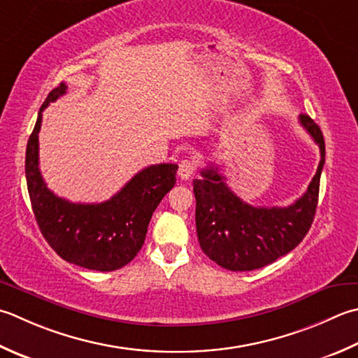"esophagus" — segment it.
Masks as SVG:
<instances>
[{"label":"esophagus","instance_id":"34e87169","mask_svg":"<svg viewBox=\"0 0 358 358\" xmlns=\"http://www.w3.org/2000/svg\"><path fill=\"white\" fill-rule=\"evenodd\" d=\"M195 172V164L191 159H183L178 167V177L181 180H189Z\"/></svg>","mask_w":358,"mask_h":358}]
</instances>
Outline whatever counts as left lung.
I'll list each match as a JSON object with an SVG mask.
<instances>
[{
  "label": "left lung",
  "mask_w": 358,
  "mask_h": 358,
  "mask_svg": "<svg viewBox=\"0 0 358 358\" xmlns=\"http://www.w3.org/2000/svg\"><path fill=\"white\" fill-rule=\"evenodd\" d=\"M299 122L320 147V164L307 191L285 208L251 206L231 191L217 167L194 180L195 225L200 247L211 261L231 271H250L275 262L298 247L312 227L318 205L326 147L321 129L307 115Z\"/></svg>",
  "instance_id": "left-lung-1"
}]
</instances>
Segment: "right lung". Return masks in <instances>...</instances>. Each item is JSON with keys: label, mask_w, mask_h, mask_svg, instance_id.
<instances>
[{"label": "right lung", "mask_w": 358, "mask_h": 358, "mask_svg": "<svg viewBox=\"0 0 358 358\" xmlns=\"http://www.w3.org/2000/svg\"><path fill=\"white\" fill-rule=\"evenodd\" d=\"M66 93L60 83L38 111L26 147V181L35 220L51 248L66 262L96 271L127 265L141 250L152 214L173 187L177 164L163 163L138 172L102 203H73L49 191L38 169V131L49 102Z\"/></svg>", "instance_id": "right-lung-1"}]
</instances>
